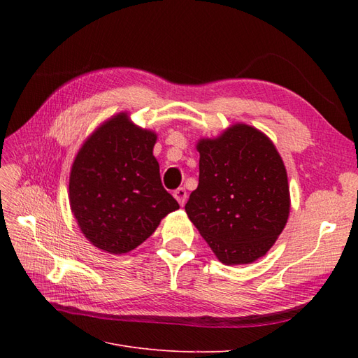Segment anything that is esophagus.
Wrapping results in <instances>:
<instances>
[{
  "mask_svg": "<svg viewBox=\"0 0 358 358\" xmlns=\"http://www.w3.org/2000/svg\"><path fill=\"white\" fill-rule=\"evenodd\" d=\"M173 196H175V199L178 200V203L180 204V206H183L185 204V201H187V189L185 188H178V189H175V192H173Z\"/></svg>",
  "mask_w": 358,
  "mask_h": 358,
  "instance_id": "esophagus-1",
  "label": "esophagus"
}]
</instances>
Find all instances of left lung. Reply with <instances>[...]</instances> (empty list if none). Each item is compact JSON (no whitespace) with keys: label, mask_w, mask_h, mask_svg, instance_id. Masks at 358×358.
<instances>
[{"label":"left lung","mask_w":358,"mask_h":358,"mask_svg":"<svg viewBox=\"0 0 358 358\" xmlns=\"http://www.w3.org/2000/svg\"><path fill=\"white\" fill-rule=\"evenodd\" d=\"M199 187L185 210L227 266L266 255L289 213L287 170L275 145L258 129L236 124L218 138H203Z\"/></svg>","instance_id":"8db88e82"}]
</instances>
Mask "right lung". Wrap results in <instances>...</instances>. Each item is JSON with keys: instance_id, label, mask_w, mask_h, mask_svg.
Masks as SVG:
<instances>
[{"instance_id": "obj_1", "label": "right lung", "mask_w": 358, "mask_h": 358, "mask_svg": "<svg viewBox=\"0 0 358 358\" xmlns=\"http://www.w3.org/2000/svg\"><path fill=\"white\" fill-rule=\"evenodd\" d=\"M155 140L119 113L86 140L73 162L71 210L86 239L106 252L133 251L179 209L161 183Z\"/></svg>"}]
</instances>
